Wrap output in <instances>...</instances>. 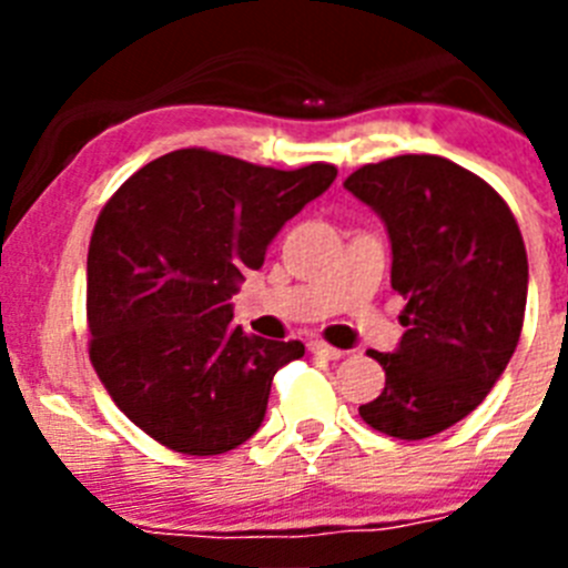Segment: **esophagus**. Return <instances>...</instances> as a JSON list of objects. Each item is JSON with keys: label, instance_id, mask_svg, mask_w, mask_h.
<instances>
[{"label": "esophagus", "instance_id": "obj_1", "mask_svg": "<svg viewBox=\"0 0 568 568\" xmlns=\"http://www.w3.org/2000/svg\"><path fill=\"white\" fill-rule=\"evenodd\" d=\"M310 349H313L315 355H321V358H329V361L344 358V349H338V346L324 344V341H313V344H310Z\"/></svg>", "mask_w": 568, "mask_h": 568}]
</instances>
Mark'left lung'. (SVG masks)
Returning a JSON list of instances; mask_svg holds the SVG:
<instances>
[{
	"instance_id": "8db88e82",
	"label": "left lung",
	"mask_w": 568,
	"mask_h": 568,
	"mask_svg": "<svg viewBox=\"0 0 568 568\" xmlns=\"http://www.w3.org/2000/svg\"><path fill=\"white\" fill-rule=\"evenodd\" d=\"M344 187L384 219L393 290L406 298L398 349L369 353L384 366V393L358 413L389 438H429L489 395L518 346L524 235L498 190L444 155L364 164Z\"/></svg>"
}]
</instances>
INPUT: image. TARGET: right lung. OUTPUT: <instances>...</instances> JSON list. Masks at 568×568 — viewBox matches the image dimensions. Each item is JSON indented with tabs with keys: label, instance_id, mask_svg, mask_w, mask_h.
Here are the masks:
<instances>
[{
	"label": "right lung",
	"instance_id": "right-lung-1",
	"mask_svg": "<svg viewBox=\"0 0 568 568\" xmlns=\"http://www.w3.org/2000/svg\"><path fill=\"white\" fill-rule=\"evenodd\" d=\"M335 175L327 162L275 170L184 148L110 195L88 250V353L142 433L173 453L222 455L258 429L273 375L304 344L247 335L230 298Z\"/></svg>",
	"mask_w": 568,
	"mask_h": 568
}]
</instances>
